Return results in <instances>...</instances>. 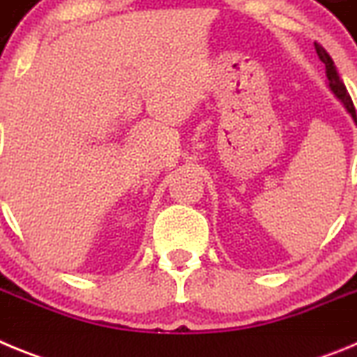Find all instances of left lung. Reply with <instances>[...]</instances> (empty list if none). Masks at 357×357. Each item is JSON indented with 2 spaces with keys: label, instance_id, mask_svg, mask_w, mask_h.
<instances>
[{
  "label": "left lung",
  "instance_id": "obj_1",
  "mask_svg": "<svg viewBox=\"0 0 357 357\" xmlns=\"http://www.w3.org/2000/svg\"><path fill=\"white\" fill-rule=\"evenodd\" d=\"M314 50H317V53H318V59H320V61L324 62V64H326L327 87H329L331 93H333L334 96L338 98L340 102H342V105L345 107V110H347V112H349V114L352 116V119H354V123L357 125V116H356L354 103H352L351 96H349V93H347L345 84H343L342 78H340L338 69H336V66H334L333 59H331L329 53H327L326 50L321 48V46H317V44H314Z\"/></svg>",
  "mask_w": 357,
  "mask_h": 357
}]
</instances>
